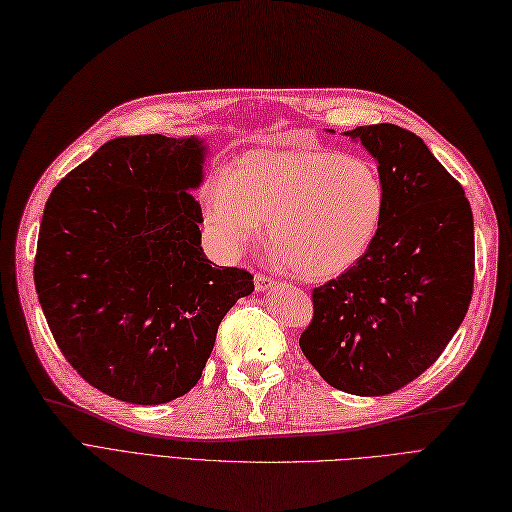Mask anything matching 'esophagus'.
<instances>
[{"label": "esophagus", "mask_w": 512, "mask_h": 512, "mask_svg": "<svg viewBox=\"0 0 512 512\" xmlns=\"http://www.w3.org/2000/svg\"><path fill=\"white\" fill-rule=\"evenodd\" d=\"M274 278L272 276H265V274H255V288L257 291H268V288L274 286Z\"/></svg>", "instance_id": "esophagus-1"}]
</instances>
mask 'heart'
Segmentation results:
<instances>
[{"label":"heart","instance_id":"obj_1","mask_svg":"<svg viewBox=\"0 0 512 512\" xmlns=\"http://www.w3.org/2000/svg\"><path fill=\"white\" fill-rule=\"evenodd\" d=\"M385 209L379 169L328 148L255 150L205 188V219L221 251L240 253L268 221L278 259L309 280L353 268L372 247Z\"/></svg>","mask_w":512,"mask_h":512}]
</instances>
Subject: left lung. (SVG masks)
I'll list each match as a JSON object with an SVG mask.
<instances>
[{
  "label": "left lung",
  "mask_w": 512,
  "mask_h": 512,
  "mask_svg": "<svg viewBox=\"0 0 512 512\" xmlns=\"http://www.w3.org/2000/svg\"><path fill=\"white\" fill-rule=\"evenodd\" d=\"M347 136L379 161L385 219L353 268L311 291L299 347L328 385L374 397L418 379L462 324L475 278L473 213L416 133L379 123Z\"/></svg>",
  "instance_id": "obj_1"
}]
</instances>
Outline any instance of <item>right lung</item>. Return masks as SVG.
Wrapping results in <instances>:
<instances>
[{
  "instance_id": "add662e5",
  "label": "right lung",
  "mask_w": 512,
  "mask_h": 512,
  "mask_svg": "<svg viewBox=\"0 0 512 512\" xmlns=\"http://www.w3.org/2000/svg\"><path fill=\"white\" fill-rule=\"evenodd\" d=\"M203 146L115 138L62 177L43 211L35 288L54 341L85 383L157 406L188 393L253 276L201 247Z\"/></svg>"
}]
</instances>
